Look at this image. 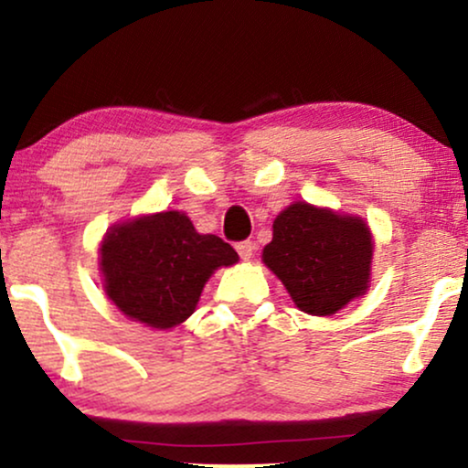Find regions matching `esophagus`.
Wrapping results in <instances>:
<instances>
[{
  "label": "esophagus",
  "instance_id": "1",
  "mask_svg": "<svg viewBox=\"0 0 468 468\" xmlns=\"http://www.w3.org/2000/svg\"><path fill=\"white\" fill-rule=\"evenodd\" d=\"M254 250H256V245L251 243V240H243V243L236 245V251H239V256L243 258V261H250V258L254 256Z\"/></svg>",
  "mask_w": 468,
  "mask_h": 468
}]
</instances>
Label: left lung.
I'll list each match as a JSON object with an SVG mask.
<instances>
[{
    "label": "left lung",
    "mask_w": 468,
    "mask_h": 468,
    "mask_svg": "<svg viewBox=\"0 0 468 468\" xmlns=\"http://www.w3.org/2000/svg\"><path fill=\"white\" fill-rule=\"evenodd\" d=\"M375 239L356 214L295 201L273 221L262 262L309 315H335L366 295L372 278Z\"/></svg>",
    "instance_id": "1"
}]
</instances>
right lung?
<instances>
[{"mask_svg":"<svg viewBox=\"0 0 468 468\" xmlns=\"http://www.w3.org/2000/svg\"><path fill=\"white\" fill-rule=\"evenodd\" d=\"M98 254L107 298L131 322L157 331L188 320L212 273L239 262L232 245L199 234L179 210L112 225Z\"/></svg>","mask_w":468,"mask_h":468,"instance_id":"1","label":"right lung"}]
</instances>
